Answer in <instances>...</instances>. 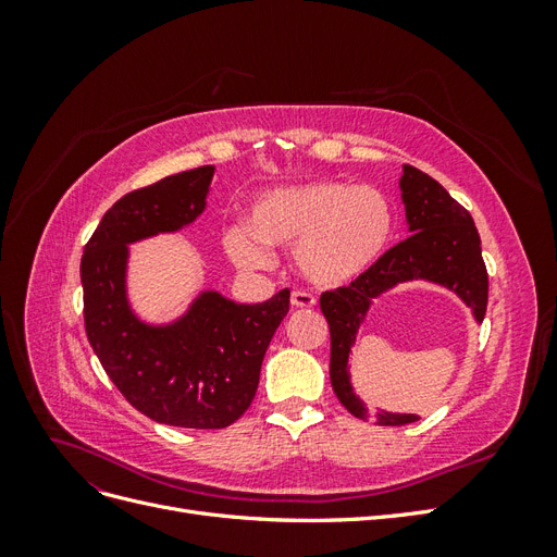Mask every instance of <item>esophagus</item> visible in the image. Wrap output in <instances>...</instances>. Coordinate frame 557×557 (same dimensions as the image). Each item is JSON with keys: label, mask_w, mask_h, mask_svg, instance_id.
<instances>
[{"label": "esophagus", "mask_w": 557, "mask_h": 557, "mask_svg": "<svg viewBox=\"0 0 557 557\" xmlns=\"http://www.w3.org/2000/svg\"><path fill=\"white\" fill-rule=\"evenodd\" d=\"M290 305L297 309H311V307H315V297L307 290H293Z\"/></svg>", "instance_id": "obj_1"}]
</instances>
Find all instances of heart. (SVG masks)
Returning a JSON list of instances; mask_svg holds the SVG:
<instances>
[{"instance_id": "1", "label": "heart", "mask_w": 557, "mask_h": 557, "mask_svg": "<svg viewBox=\"0 0 557 557\" xmlns=\"http://www.w3.org/2000/svg\"><path fill=\"white\" fill-rule=\"evenodd\" d=\"M393 237V205L374 185L315 181L258 199L250 230L225 237L232 260L258 269L267 246L295 248L299 274L318 288H339L367 274Z\"/></svg>"}]
</instances>
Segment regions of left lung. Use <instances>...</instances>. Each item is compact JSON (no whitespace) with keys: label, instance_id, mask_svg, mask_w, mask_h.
Segmentation results:
<instances>
[{"label":"left lung","instance_id":"8db88e82","mask_svg":"<svg viewBox=\"0 0 557 557\" xmlns=\"http://www.w3.org/2000/svg\"><path fill=\"white\" fill-rule=\"evenodd\" d=\"M401 199L411 234L387 248L367 274L344 288L320 295V311L330 325V381L334 395L360 420L376 425H409L418 416L367 413L348 381V352L369 301L393 285L411 278H430L458 293L483 320L487 307V269L481 256V237L469 211L455 201L440 181L404 164Z\"/></svg>","mask_w":557,"mask_h":557}]
</instances>
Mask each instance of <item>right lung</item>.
Instances as JSON below:
<instances>
[{
    "label": "right lung",
    "instance_id": "right-lung-1",
    "mask_svg": "<svg viewBox=\"0 0 557 557\" xmlns=\"http://www.w3.org/2000/svg\"><path fill=\"white\" fill-rule=\"evenodd\" d=\"M213 166L166 176L121 197L83 248V320L92 350L117 391L156 423L221 430L258 391L269 342L290 309V290L262 305L205 293L183 320L148 327L125 299L127 244L193 223L205 209Z\"/></svg>",
    "mask_w": 557,
    "mask_h": 557
}]
</instances>
